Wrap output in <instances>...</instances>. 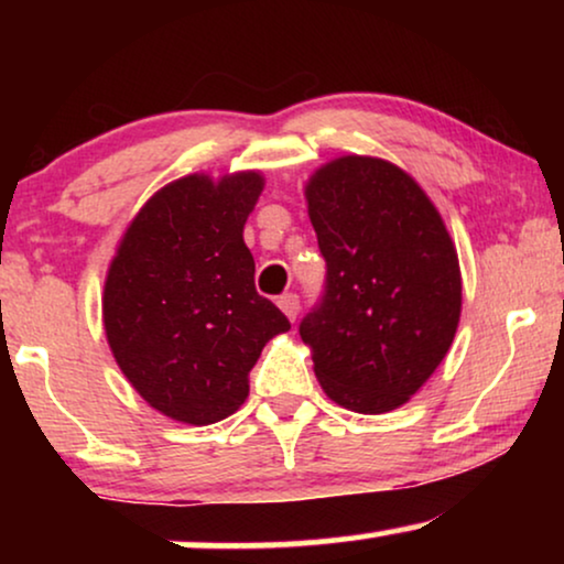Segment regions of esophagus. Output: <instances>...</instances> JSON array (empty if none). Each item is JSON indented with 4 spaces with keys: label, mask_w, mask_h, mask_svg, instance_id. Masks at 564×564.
I'll list each match as a JSON object with an SVG mask.
<instances>
[{
    "label": "esophagus",
    "mask_w": 564,
    "mask_h": 564,
    "mask_svg": "<svg viewBox=\"0 0 564 564\" xmlns=\"http://www.w3.org/2000/svg\"><path fill=\"white\" fill-rule=\"evenodd\" d=\"M282 307V313L288 315V318L295 323V318H297V313H300V297L295 295V292H288V295H282L280 297V303H276Z\"/></svg>",
    "instance_id": "1"
}]
</instances>
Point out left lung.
Returning <instances> with one entry per match:
<instances>
[{"mask_svg": "<svg viewBox=\"0 0 564 564\" xmlns=\"http://www.w3.org/2000/svg\"><path fill=\"white\" fill-rule=\"evenodd\" d=\"M326 290L300 323L334 403L395 411L449 351L462 313L459 259L419 182L384 159L341 156L305 184Z\"/></svg>", "mask_w": 564, "mask_h": 564, "instance_id": "8db88e82", "label": "left lung"}]
</instances>
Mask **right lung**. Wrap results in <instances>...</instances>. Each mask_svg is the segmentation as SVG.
Here are the masks:
<instances>
[{"mask_svg": "<svg viewBox=\"0 0 564 564\" xmlns=\"http://www.w3.org/2000/svg\"><path fill=\"white\" fill-rule=\"evenodd\" d=\"M259 172L182 176L145 203L107 269L102 321L112 357L151 408L207 426L249 395L269 338L290 330L253 288L243 226Z\"/></svg>", "mask_w": 564, "mask_h": 564, "instance_id": "1", "label": "right lung"}]
</instances>
